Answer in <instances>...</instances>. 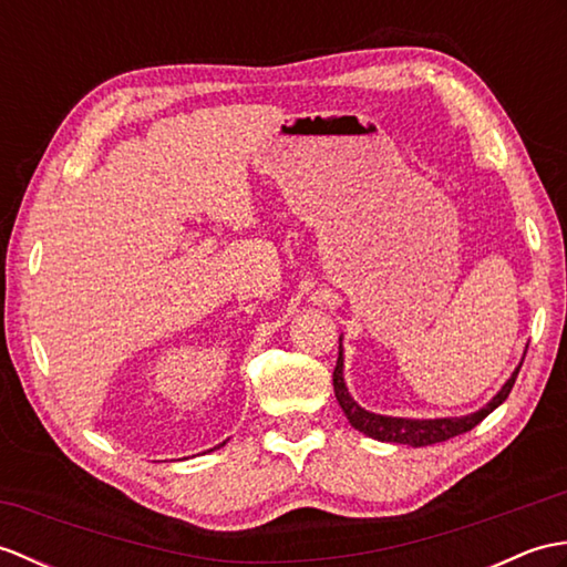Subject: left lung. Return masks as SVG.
<instances>
[{
    "mask_svg": "<svg viewBox=\"0 0 567 567\" xmlns=\"http://www.w3.org/2000/svg\"><path fill=\"white\" fill-rule=\"evenodd\" d=\"M522 365L514 370V375L504 382V388L497 392V396H492V402L485 404L480 412L467 414L461 419H396V416H380L365 412L363 406H358L353 402V396L348 394L346 382H343V353H341V343H339V360H336L333 368V392L336 400H339L343 414L351 421V426L363 431L365 436L378 439L384 443H404V445H433V443H443L453 436H461V433L475 429L480 421H483L487 414L495 412V409L507 400L516 375H519Z\"/></svg>",
    "mask_w": 567,
    "mask_h": 567,
    "instance_id": "8db88e82",
    "label": "left lung"
}]
</instances>
